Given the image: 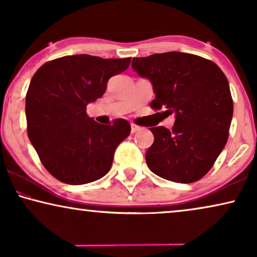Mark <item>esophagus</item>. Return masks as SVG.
I'll return each mask as SVG.
<instances>
[{"label": "esophagus", "mask_w": 257, "mask_h": 257, "mask_svg": "<svg viewBox=\"0 0 257 257\" xmlns=\"http://www.w3.org/2000/svg\"><path fill=\"white\" fill-rule=\"evenodd\" d=\"M137 131H139V126L136 125V124H131V132L136 133Z\"/></svg>", "instance_id": "1"}]
</instances>
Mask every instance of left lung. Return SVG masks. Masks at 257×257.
<instances>
[{
  "instance_id": "obj_1",
  "label": "left lung",
  "mask_w": 257,
  "mask_h": 257,
  "mask_svg": "<svg viewBox=\"0 0 257 257\" xmlns=\"http://www.w3.org/2000/svg\"><path fill=\"white\" fill-rule=\"evenodd\" d=\"M132 68L153 85V110L175 113L170 130L151 127L154 136L146 163L166 180L191 184L208 173L223 150L233 117L229 84L215 63L171 51L133 58ZM159 113V112H158Z\"/></svg>"
}]
</instances>
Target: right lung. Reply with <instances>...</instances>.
<instances>
[{"instance_id": "add662e5", "label": "right lung", "mask_w": 257, "mask_h": 257, "mask_svg": "<svg viewBox=\"0 0 257 257\" xmlns=\"http://www.w3.org/2000/svg\"><path fill=\"white\" fill-rule=\"evenodd\" d=\"M130 63V57L64 56L35 72L26 98L27 132L41 163L57 180L89 184L110 171L131 125L120 118L98 124L87 117L86 105L103 96L108 79Z\"/></svg>"}]
</instances>
